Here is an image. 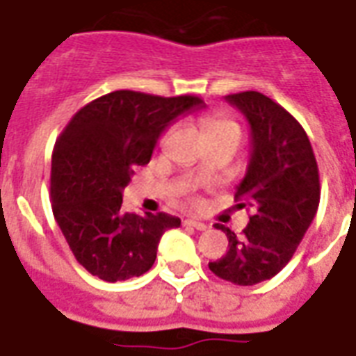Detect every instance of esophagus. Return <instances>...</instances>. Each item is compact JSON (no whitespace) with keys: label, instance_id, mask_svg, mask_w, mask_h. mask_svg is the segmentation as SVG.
Instances as JSON below:
<instances>
[{"label":"esophagus","instance_id":"obj_1","mask_svg":"<svg viewBox=\"0 0 356 356\" xmlns=\"http://www.w3.org/2000/svg\"><path fill=\"white\" fill-rule=\"evenodd\" d=\"M185 225L192 226V228H196V230H207V225L202 222V220H196V218H186Z\"/></svg>","mask_w":356,"mask_h":356}]
</instances>
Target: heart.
Here are the masks:
<instances>
[{
  "label": "heart",
  "instance_id": "b5f03b06",
  "mask_svg": "<svg viewBox=\"0 0 356 356\" xmlns=\"http://www.w3.org/2000/svg\"><path fill=\"white\" fill-rule=\"evenodd\" d=\"M204 130L207 134V138L211 136H220V134H238L239 136V126L238 122H234L232 118L226 115H211L204 120Z\"/></svg>",
  "mask_w": 356,
  "mask_h": 356
}]
</instances>
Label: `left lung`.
<instances>
[{
    "label": "left lung",
    "mask_w": 356,
    "mask_h": 356,
    "mask_svg": "<svg viewBox=\"0 0 356 356\" xmlns=\"http://www.w3.org/2000/svg\"><path fill=\"white\" fill-rule=\"evenodd\" d=\"M225 99L251 128V158L236 200L252 213L241 238L218 228L228 251L209 262V270L234 285H257L289 264L313 222L321 200L318 168L304 128L273 99L252 90Z\"/></svg>",
    "instance_id": "8db88e82"
}]
</instances>
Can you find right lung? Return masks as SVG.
Masks as SVG:
<instances>
[{
	"label": "right lung",
	"mask_w": 356,
	"mask_h": 356,
	"mask_svg": "<svg viewBox=\"0 0 356 356\" xmlns=\"http://www.w3.org/2000/svg\"><path fill=\"white\" fill-rule=\"evenodd\" d=\"M202 107L196 96L117 90L84 105L65 126L52 152V213L92 275L109 283L143 275L156 260L162 234L181 226L168 213H124L122 191L134 170L149 164L168 126Z\"/></svg>",
	"instance_id": "add662e5"
}]
</instances>
